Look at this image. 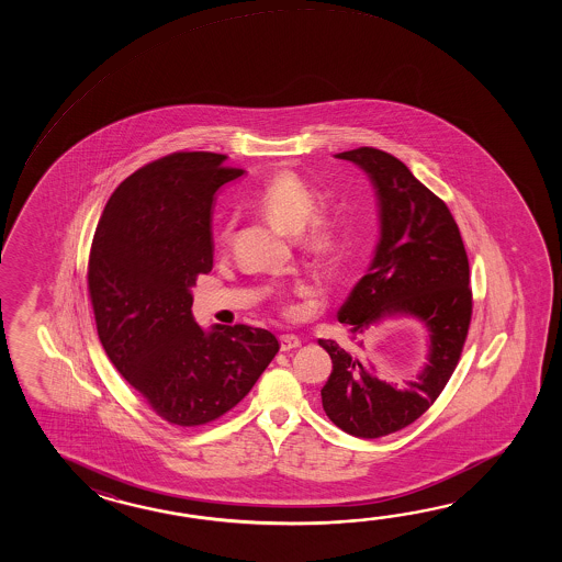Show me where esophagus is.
<instances>
[{"label": "esophagus", "mask_w": 562, "mask_h": 562, "mask_svg": "<svg viewBox=\"0 0 562 562\" xmlns=\"http://www.w3.org/2000/svg\"><path fill=\"white\" fill-rule=\"evenodd\" d=\"M279 344H281V351H291V349H297L301 346V339L297 335L283 334L279 337Z\"/></svg>", "instance_id": "esophagus-1"}]
</instances>
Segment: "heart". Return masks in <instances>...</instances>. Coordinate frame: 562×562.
<instances>
[{"instance_id": "1", "label": "heart", "mask_w": 562, "mask_h": 562, "mask_svg": "<svg viewBox=\"0 0 562 562\" xmlns=\"http://www.w3.org/2000/svg\"><path fill=\"white\" fill-rule=\"evenodd\" d=\"M319 194L307 180L291 170L277 172L252 196L251 206L277 227L299 234V247L313 259L329 263L346 247V228L331 211H315ZM231 225L221 231V240L227 243Z\"/></svg>"}]
</instances>
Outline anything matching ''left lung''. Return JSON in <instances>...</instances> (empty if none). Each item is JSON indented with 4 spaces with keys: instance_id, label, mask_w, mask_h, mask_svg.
I'll use <instances>...</instances> for the list:
<instances>
[{
    "instance_id": "8db88e82",
    "label": "left lung",
    "mask_w": 562,
    "mask_h": 562,
    "mask_svg": "<svg viewBox=\"0 0 562 562\" xmlns=\"http://www.w3.org/2000/svg\"><path fill=\"white\" fill-rule=\"evenodd\" d=\"M335 156L370 175L380 199L382 237L368 276L337 313L349 325V344L319 339L334 363L322 404L337 428L358 438H382L414 424L452 378L472 319L470 265L450 209L402 160L371 146ZM392 314L418 318L431 335L429 363L407 391L382 383L355 351L358 335Z\"/></svg>"
}]
</instances>
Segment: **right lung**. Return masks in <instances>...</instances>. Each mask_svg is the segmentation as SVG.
<instances>
[{
	"label": "right lung",
	"instance_id": "1",
	"mask_svg": "<svg viewBox=\"0 0 562 562\" xmlns=\"http://www.w3.org/2000/svg\"><path fill=\"white\" fill-rule=\"evenodd\" d=\"M216 153L153 160L108 199L88 259V293L108 358L158 418L194 428L225 416L279 351L276 335L192 319L191 286L213 269L215 192L239 179Z\"/></svg>",
	"mask_w": 562,
	"mask_h": 562
}]
</instances>
